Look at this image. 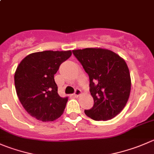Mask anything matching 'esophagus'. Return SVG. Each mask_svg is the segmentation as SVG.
Wrapping results in <instances>:
<instances>
[{"mask_svg": "<svg viewBox=\"0 0 154 154\" xmlns=\"http://www.w3.org/2000/svg\"><path fill=\"white\" fill-rule=\"evenodd\" d=\"M74 95L75 97H79V95H81V90L80 89H76Z\"/></svg>", "mask_w": 154, "mask_h": 154, "instance_id": "obj_1", "label": "esophagus"}]
</instances>
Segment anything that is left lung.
<instances>
[{
	"instance_id": "obj_1",
	"label": "left lung",
	"mask_w": 154,
	"mask_h": 154,
	"mask_svg": "<svg viewBox=\"0 0 154 154\" xmlns=\"http://www.w3.org/2000/svg\"><path fill=\"white\" fill-rule=\"evenodd\" d=\"M77 60L89 75V91L93 107L85 110L94 120H108L124 108L131 91L129 68L117 53L101 48L73 50Z\"/></svg>"
}]
</instances>
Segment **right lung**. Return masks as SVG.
<instances>
[{
	"mask_svg": "<svg viewBox=\"0 0 154 154\" xmlns=\"http://www.w3.org/2000/svg\"><path fill=\"white\" fill-rule=\"evenodd\" d=\"M71 51L38 52L29 54L18 65L15 87L25 110L37 120L53 121L63 113L68 97L58 94L54 75Z\"/></svg>",
	"mask_w": 154,
	"mask_h": 154,
	"instance_id": "add662e5",
	"label": "right lung"
}]
</instances>
